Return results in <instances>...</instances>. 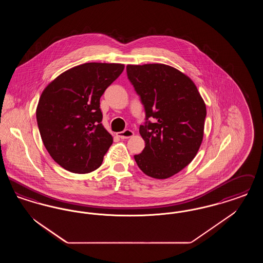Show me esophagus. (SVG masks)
I'll return each instance as SVG.
<instances>
[{
	"mask_svg": "<svg viewBox=\"0 0 263 263\" xmlns=\"http://www.w3.org/2000/svg\"><path fill=\"white\" fill-rule=\"evenodd\" d=\"M117 136L121 139H128V138L133 137L134 136V132L132 130L126 129L124 131H121L119 133H117Z\"/></svg>",
	"mask_w": 263,
	"mask_h": 263,
	"instance_id": "1",
	"label": "esophagus"
}]
</instances>
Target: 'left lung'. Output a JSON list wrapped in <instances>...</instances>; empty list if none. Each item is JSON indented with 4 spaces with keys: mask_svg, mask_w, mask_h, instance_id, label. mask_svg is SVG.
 Here are the masks:
<instances>
[{
    "mask_svg": "<svg viewBox=\"0 0 263 263\" xmlns=\"http://www.w3.org/2000/svg\"><path fill=\"white\" fill-rule=\"evenodd\" d=\"M126 70L147 120L139 129L145 148L134 159L145 175L168 178L191 163L200 148L205 102L193 81L174 67L155 63L127 65Z\"/></svg>",
    "mask_w": 263,
    "mask_h": 263,
    "instance_id": "8db88e82",
    "label": "left lung"
}]
</instances>
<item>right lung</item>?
<instances>
[{"instance_id": "1", "label": "right lung", "mask_w": 263, "mask_h": 263, "mask_svg": "<svg viewBox=\"0 0 263 263\" xmlns=\"http://www.w3.org/2000/svg\"><path fill=\"white\" fill-rule=\"evenodd\" d=\"M124 70L118 63H85L65 71L42 91L36 120L51 158L74 174L99 168L113 138L103 127L100 97Z\"/></svg>"}]
</instances>
